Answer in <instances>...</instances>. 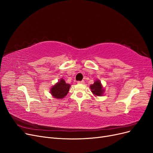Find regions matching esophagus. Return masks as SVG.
<instances>
[{
	"instance_id": "1",
	"label": "esophagus",
	"mask_w": 153,
	"mask_h": 153,
	"mask_svg": "<svg viewBox=\"0 0 153 153\" xmlns=\"http://www.w3.org/2000/svg\"><path fill=\"white\" fill-rule=\"evenodd\" d=\"M78 84H84V81L82 80V81H78L77 82Z\"/></svg>"
}]
</instances>
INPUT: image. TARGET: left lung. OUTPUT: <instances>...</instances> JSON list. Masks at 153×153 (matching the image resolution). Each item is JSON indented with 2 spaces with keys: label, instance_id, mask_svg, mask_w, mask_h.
<instances>
[{
  "label": "left lung",
  "instance_id": "8db88e82",
  "mask_svg": "<svg viewBox=\"0 0 153 153\" xmlns=\"http://www.w3.org/2000/svg\"><path fill=\"white\" fill-rule=\"evenodd\" d=\"M90 89H91L92 93L97 96H101L103 94L105 91L102 85L101 84V82L99 80H96L93 84H91L90 85Z\"/></svg>",
  "mask_w": 153,
  "mask_h": 153
}]
</instances>
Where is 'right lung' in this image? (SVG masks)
Instances as JSON below:
<instances>
[{
	"mask_svg": "<svg viewBox=\"0 0 153 153\" xmlns=\"http://www.w3.org/2000/svg\"><path fill=\"white\" fill-rule=\"evenodd\" d=\"M70 87V84H66L64 80L61 78L59 82L51 88L50 93L55 98L62 99L68 93Z\"/></svg>",
	"mask_w": 153,
	"mask_h": 153,
	"instance_id": "obj_1",
	"label": "right lung"
}]
</instances>
